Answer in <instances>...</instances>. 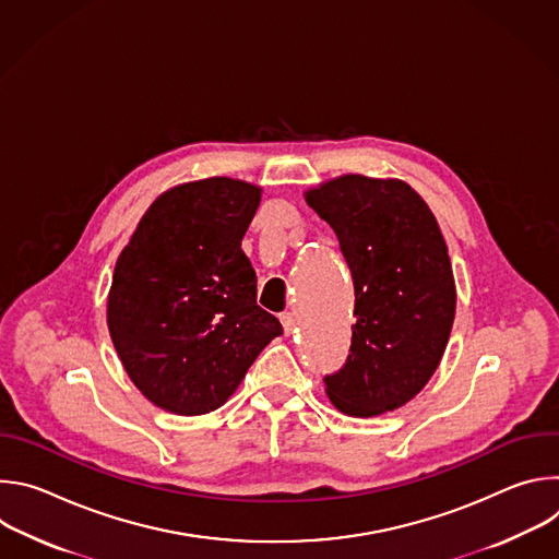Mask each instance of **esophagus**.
I'll return each mask as SVG.
<instances>
[{"label": "esophagus", "instance_id": "34e87169", "mask_svg": "<svg viewBox=\"0 0 559 559\" xmlns=\"http://www.w3.org/2000/svg\"><path fill=\"white\" fill-rule=\"evenodd\" d=\"M281 323H283V330H285L287 336H292L296 332V318L289 311L281 313Z\"/></svg>", "mask_w": 559, "mask_h": 559}]
</instances>
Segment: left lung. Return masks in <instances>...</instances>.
Here are the masks:
<instances>
[{
  "mask_svg": "<svg viewBox=\"0 0 559 559\" xmlns=\"http://www.w3.org/2000/svg\"><path fill=\"white\" fill-rule=\"evenodd\" d=\"M305 201L336 231L356 294L352 354L325 378L330 403L356 418L403 407L436 373L455 318L438 221L401 179L341 175L309 188Z\"/></svg>",
  "mask_w": 559,
  "mask_h": 559,
  "instance_id": "8db88e82",
  "label": "left lung"
}]
</instances>
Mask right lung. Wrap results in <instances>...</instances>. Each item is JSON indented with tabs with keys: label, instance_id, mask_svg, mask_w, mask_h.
Masks as SVG:
<instances>
[{
	"label": "right lung",
	"instance_id": "right-lung-1",
	"mask_svg": "<svg viewBox=\"0 0 559 559\" xmlns=\"http://www.w3.org/2000/svg\"><path fill=\"white\" fill-rule=\"evenodd\" d=\"M261 194L229 177L175 186L145 210L117 259L108 332L134 386L164 412L218 409L283 334L257 305V272L241 250Z\"/></svg>",
	"mask_w": 559,
	"mask_h": 559
}]
</instances>
